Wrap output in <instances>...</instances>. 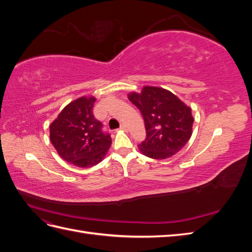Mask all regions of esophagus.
Here are the masks:
<instances>
[{"label": "esophagus", "instance_id": "1", "mask_svg": "<svg viewBox=\"0 0 252 252\" xmlns=\"http://www.w3.org/2000/svg\"><path fill=\"white\" fill-rule=\"evenodd\" d=\"M120 130H123V131H127V126L125 124H122L120 127Z\"/></svg>", "mask_w": 252, "mask_h": 252}]
</instances>
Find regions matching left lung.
Returning <instances> with one entry per match:
<instances>
[{
    "label": "left lung",
    "instance_id": "left-lung-1",
    "mask_svg": "<svg viewBox=\"0 0 252 252\" xmlns=\"http://www.w3.org/2000/svg\"><path fill=\"white\" fill-rule=\"evenodd\" d=\"M128 98L141 111L146 139L139 145L144 156L164 159L185 146L192 134L191 108L170 91L145 86L141 94L131 93Z\"/></svg>",
    "mask_w": 252,
    "mask_h": 252
}]
</instances>
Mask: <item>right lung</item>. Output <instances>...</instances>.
Instances as JSON below:
<instances>
[{
    "mask_svg": "<svg viewBox=\"0 0 252 252\" xmlns=\"http://www.w3.org/2000/svg\"><path fill=\"white\" fill-rule=\"evenodd\" d=\"M95 97L82 96L68 104L52 122L50 141L59 156L74 166L88 168L100 163L111 145L110 134L93 112Z\"/></svg>",
    "mask_w": 252,
    "mask_h": 252,
    "instance_id": "add662e5",
    "label": "right lung"
}]
</instances>
